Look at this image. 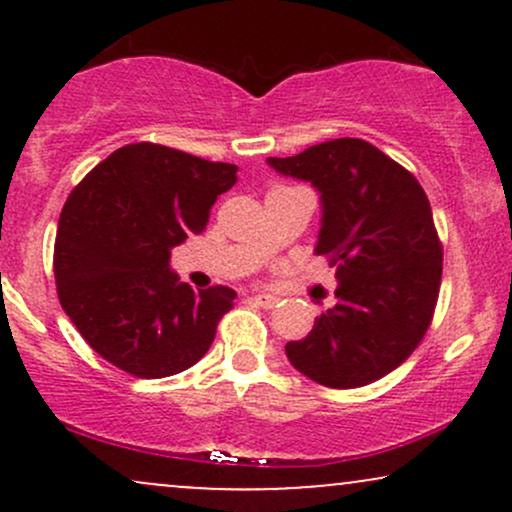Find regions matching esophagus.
Instances as JSON below:
<instances>
[{
  "mask_svg": "<svg viewBox=\"0 0 512 512\" xmlns=\"http://www.w3.org/2000/svg\"><path fill=\"white\" fill-rule=\"evenodd\" d=\"M250 301L255 303V305H260V308H276L279 298L272 296V293H255V296H252Z\"/></svg>",
  "mask_w": 512,
  "mask_h": 512,
  "instance_id": "obj_1",
  "label": "esophagus"
}]
</instances>
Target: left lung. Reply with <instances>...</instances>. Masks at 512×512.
<instances>
[{"label": "left lung", "mask_w": 512, "mask_h": 512, "mask_svg": "<svg viewBox=\"0 0 512 512\" xmlns=\"http://www.w3.org/2000/svg\"><path fill=\"white\" fill-rule=\"evenodd\" d=\"M267 163L320 192L315 252L339 281L337 305L315 317L308 337L286 344V356L334 390L375 383L419 346L438 303L443 245L424 187L363 139H332Z\"/></svg>", "instance_id": "obj_1"}]
</instances>
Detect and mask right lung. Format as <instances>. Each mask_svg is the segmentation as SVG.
Instances as JSON below:
<instances>
[{"label": "right lung", "instance_id": "add662e5", "mask_svg": "<svg viewBox=\"0 0 512 512\" xmlns=\"http://www.w3.org/2000/svg\"><path fill=\"white\" fill-rule=\"evenodd\" d=\"M236 173L233 163L139 142L74 187L52 267L64 313L98 356L137 378H168L207 354L236 291L182 284L170 250L207 228Z\"/></svg>", "mask_w": 512, "mask_h": 512}]
</instances>
